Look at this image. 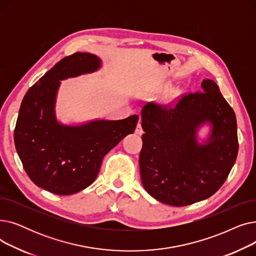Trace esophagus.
Segmentation results:
<instances>
[{"label":"esophagus","mask_w":256,"mask_h":256,"mask_svg":"<svg viewBox=\"0 0 256 256\" xmlns=\"http://www.w3.org/2000/svg\"><path fill=\"white\" fill-rule=\"evenodd\" d=\"M136 134H138V135H142L143 134V130H142V126H141V122L139 121L138 124H137V128H136Z\"/></svg>","instance_id":"obj_1"}]
</instances>
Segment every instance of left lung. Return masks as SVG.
Returning <instances> with one entry per match:
<instances>
[{"label": "left lung", "mask_w": 256, "mask_h": 256, "mask_svg": "<svg viewBox=\"0 0 256 256\" xmlns=\"http://www.w3.org/2000/svg\"><path fill=\"white\" fill-rule=\"evenodd\" d=\"M142 150L139 158L144 189L154 199L184 206L216 193L236 160V118L212 80L201 90L184 94L174 106L148 102L141 111ZM211 124L204 144L198 128Z\"/></svg>", "instance_id": "left-lung-1"}]
</instances>
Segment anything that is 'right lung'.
<instances>
[{
	"label": "right lung",
	"instance_id": "right-lung-1",
	"mask_svg": "<svg viewBox=\"0 0 256 256\" xmlns=\"http://www.w3.org/2000/svg\"><path fill=\"white\" fill-rule=\"evenodd\" d=\"M100 59L74 52L50 68L28 90L14 130V144L24 171L39 188L72 195L96 180L104 156L136 128L139 116L121 120H92L65 126L56 118L60 80L96 72Z\"/></svg>",
	"mask_w": 256,
	"mask_h": 256
}]
</instances>
